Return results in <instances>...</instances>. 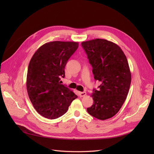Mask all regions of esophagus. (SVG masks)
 <instances>
[{
    "mask_svg": "<svg viewBox=\"0 0 154 154\" xmlns=\"http://www.w3.org/2000/svg\"><path fill=\"white\" fill-rule=\"evenodd\" d=\"M87 92H79V96L80 97H83L86 96Z\"/></svg>",
    "mask_w": 154,
    "mask_h": 154,
    "instance_id": "1",
    "label": "esophagus"
}]
</instances>
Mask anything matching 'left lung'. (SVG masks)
Returning a JSON list of instances; mask_svg holds the SVG:
<instances>
[{
	"label": "left lung",
	"instance_id": "1",
	"mask_svg": "<svg viewBox=\"0 0 154 154\" xmlns=\"http://www.w3.org/2000/svg\"><path fill=\"white\" fill-rule=\"evenodd\" d=\"M82 46L94 79L101 82L98 91L93 90L94 103L87 112L98 119H109L122 108L129 91L131 73L127 57L117 44L105 39L83 42Z\"/></svg>",
	"mask_w": 154,
	"mask_h": 154
}]
</instances>
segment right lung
<instances>
[{"label":"right lung","mask_w":154,"mask_h":154,"mask_svg":"<svg viewBox=\"0 0 154 154\" xmlns=\"http://www.w3.org/2000/svg\"><path fill=\"white\" fill-rule=\"evenodd\" d=\"M78 48L75 42L54 41L40 47L31 58L27 74V93L43 117L54 119L66 113L78 96L61 84L65 67Z\"/></svg>","instance_id":"right-lung-1"}]
</instances>
